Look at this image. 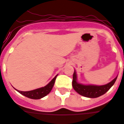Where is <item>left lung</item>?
Listing matches in <instances>:
<instances>
[{
  "label": "left lung",
  "mask_w": 124,
  "mask_h": 124,
  "mask_svg": "<svg viewBox=\"0 0 124 124\" xmlns=\"http://www.w3.org/2000/svg\"><path fill=\"white\" fill-rule=\"evenodd\" d=\"M117 76L109 83L104 85H83L78 83L77 81V74L76 71H74L72 77L73 79H72V85L74 90L79 93V95L89 98H96L104 94L106 92L109 90V88L114 85Z\"/></svg>",
  "instance_id": "8db88e82"
}]
</instances>
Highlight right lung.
Segmentation results:
<instances>
[{
	"instance_id": "add662e5",
	"label": "right lung",
	"mask_w": 124,
	"mask_h": 124,
	"mask_svg": "<svg viewBox=\"0 0 124 124\" xmlns=\"http://www.w3.org/2000/svg\"><path fill=\"white\" fill-rule=\"evenodd\" d=\"M58 76V74L54 77L52 79V80L50 81V83L47 84L46 86H43V87H41V88H37L35 90H31V91H20V90H16L15 88V90H17L19 93L22 94L24 96L28 97V98L32 99H39L43 98V97H45L46 95H47L48 93H50L51 90H52V88H53L54 83H55V79L57 76Z\"/></svg>"
}]
</instances>
